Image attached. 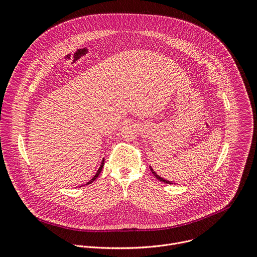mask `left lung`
Masks as SVG:
<instances>
[{
	"label": "left lung",
	"instance_id": "obj_1",
	"mask_svg": "<svg viewBox=\"0 0 257 257\" xmlns=\"http://www.w3.org/2000/svg\"><path fill=\"white\" fill-rule=\"evenodd\" d=\"M150 169H151V171H152V173L155 175V177L158 179V180H160L161 182H164V183H167V184H175V183H173V182H171V181H168V180H166V179H164V178H162L161 176H159L155 171H154V169L152 168V167H150Z\"/></svg>",
	"mask_w": 257,
	"mask_h": 257
}]
</instances>
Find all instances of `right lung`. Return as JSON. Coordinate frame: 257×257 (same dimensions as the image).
I'll use <instances>...</instances> for the list:
<instances>
[{
	"label": "right lung",
	"instance_id": "right-lung-1",
	"mask_svg": "<svg viewBox=\"0 0 257 257\" xmlns=\"http://www.w3.org/2000/svg\"><path fill=\"white\" fill-rule=\"evenodd\" d=\"M103 164H104V159H102V161H101V164H100V167H99V169L97 170V172H96V174L93 176V178L90 180V181H88L86 184H84V185H88V184H90V183H92L98 176H99V174H100V172H101V170H102V168H103Z\"/></svg>",
	"mask_w": 257,
	"mask_h": 257
}]
</instances>
